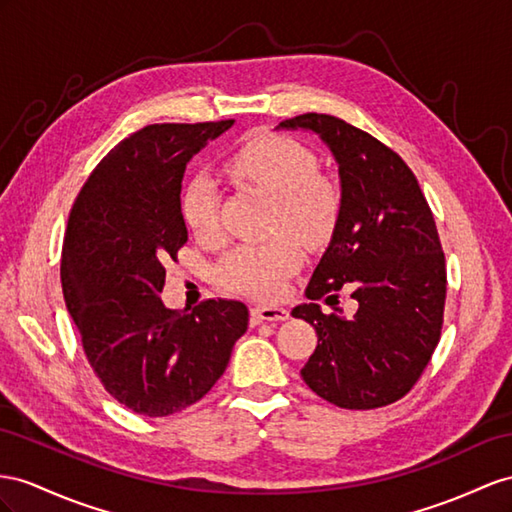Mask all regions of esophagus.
Returning <instances> with one entry per match:
<instances>
[{
	"label": "esophagus",
	"mask_w": 512,
	"mask_h": 512,
	"mask_svg": "<svg viewBox=\"0 0 512 512\" xmlns=\"http://www.w3.org/2000/svg\"><path fill=\"white\" fill-rule=\"evenodd\" d=\"M251 316L255 324L259 322H283L290 318V311L283 307H268V305H257L251 309Z\"/></svg>",
	"instance_id": "obj_1"
}]
</instances>
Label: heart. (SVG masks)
Returning a JSON list of instances; mask_svg holds the SVG:
<instances>
[{"instance_id": "heart-1", "label": "heart", "mask_w": 512, "mask_h": 512, "mask_svg": "<svg viewBox=\"0 0 512 512\" xmlns=\"http://www.w3.org/2000/svg\"><path fill=\"white\" fill-rule=\"evenodd\" d=\"M227 173L272 196L270 231H287L305 246H322L342 214V190L318 173V157L305 144L281 134L248 136L225 160ZM218 186L212 175H192L181 192V216L201 238L218 233ZM303 255L290 235L266 244H242L216 266V281L227 290L274 300L298 270Z\"/></svg>"}]
</instances>
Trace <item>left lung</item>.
Segmentation results:
<instances>
[{"mask_svg": "<svg viewBox=\"0 0 512 512\" xmlns=\"http://www.w3.org/2000/svg\"><path fill=\"white\" fill-rule=\"evenodd\" d=\"M279 127L318 134L342 183V214L311 274L309 303L292 309L318 333L300 376L339 409L387 406L411 391L441 337L445 257L435 218L411 168L374 136L316 112ZM342 286L360 303L350 321L315 303Z\"/></svg>", "mask_w": 512, "mask_h": 512, "instance_id": "left-lung-1", "label": "left lung"}]
</instances>
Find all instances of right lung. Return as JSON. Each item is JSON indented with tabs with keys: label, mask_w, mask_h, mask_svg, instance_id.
I'll list each match as a JSON object with an SVG mask.
<instances>
[{
	"label": "right lung",
	"mask_w": 512,
	"mask_h": 512,
	"mask_svg": "<svg viewBox=\"0 0 512 512\" xmlns=\"http://www.w3.org/2000/svg\"><path fill=\"white\" fill-rule=\"evenodd\" d=\"M233 125H147L90 173L62 244V294L90 368L138 415L166 417L199 402L248 329L240 300L166 309L164 264L188 242L181 216L186 164Z\"/></svg>",
	"instance_id": "right-lung-1"
}]
</instances>
